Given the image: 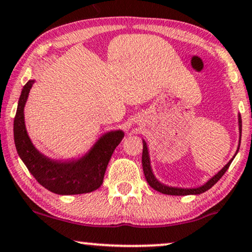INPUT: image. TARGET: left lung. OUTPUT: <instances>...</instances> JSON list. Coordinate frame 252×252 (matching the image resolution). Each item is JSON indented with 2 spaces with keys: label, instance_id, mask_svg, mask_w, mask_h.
<instances>
[{
  "label": "left lung",
  "instance_id": "obj_1",
  "mask_svg": "<svg viewBox=\"0 0 252 252\" xmlns=\"http://www.w3.org/2000/svg\"><path fill=\"white\" fill-rule=\"evenodd\" d=\"M238 123H240V134L242 135V119H241V116L238 117ZM238 150H240V148H238ZM232 160H234V159H231L230 161H229V162L226 163L224 167H223L222 170H220V172L217 173L216 175L214 176V178L210 179L209 181H208L206 185L202 186V187L191 188V189L173 188V187H167V186H164V185H162V183H160L157 179L154 178L153 173H152V169H151V163H150V157H148L147 145H146L145 141H144V150H142V168H144L145 178H146V180H147L148 185H150L153 189H155V190L162 192V194L176 195V196H183V195H197V194H202V192L207 191L208 189L212 188L213 186L215 185V183L219 181V180L221 179L223 175H224V173L226 172V169L229 168V166H230Z\"/></svg>",
  "mask_w": 252,
  "mask_h": 252
}]
</instances>
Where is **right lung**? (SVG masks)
Returning a JSON list of instances; mask_svg holds the SVG:
<instances>
[{
    "mask_svg": "<svg viewBox=\"0 0 252 252\" xmlns=\"http://www.w3.org/2000/svg\"><path fill=\"white\" fill-rule=\"evenodd\" d=\"M32 84L33 80H29L23 86L14 119L15 146L22 161L37 182L55 194H85L98 189L102 185L107 164L116 147L123 140L124 133H107L86 157L78 161L58 162L48 159L31 144L24 125V105Z\"/></svg>",
    "mask_w": 252,
    "mask_h": 252,
    "instance_id": "right-lung-1",
    "label": "right lung"
}]
</instances>
